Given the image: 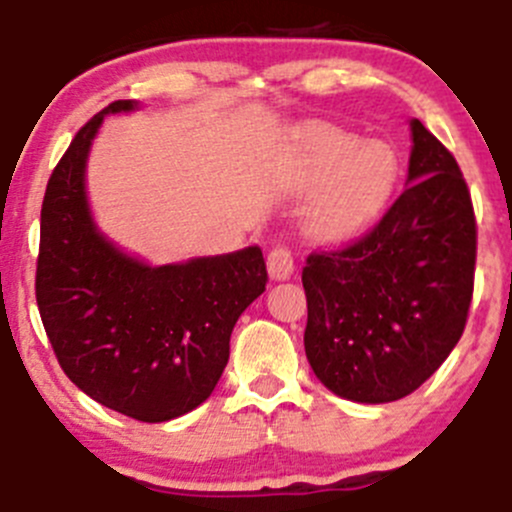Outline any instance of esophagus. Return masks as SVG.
<instances>
[{
    "label": "esophagus",
    "mask_w": 512,
    "mask_h": 512,
    "mask_svg": "<svg viewBox=\"0 0 512 512\" xmlns=\"http://www.w3.org/2000/svg\"><path fill=\"white\" fill-rule=\"evenodd\" d=\"M266 269H269V276L274 281H286L291 274H294V256H291L289 246L284 243H276L274 248L266 256Z\"/></svg>",
    "instance_id": "34e87169"
}]
</instances>
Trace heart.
<instances>
[{"label":"heart","instance_id":"b5f03b06","mask_svg":"<svg viewBox=\"0 0 512 512\" xmlns=\"http://www.w3.org/2000/svg\"><path fill=\"white\" fill-rule=\"evenodd\" d=\"M301 178L309 186L321 183L309 203L306 228L316 238H347L384 211L399 180V158L384 140L321 128L306 138Z\"/></svg>","mask_w":512,"mask_h":512}]
</instances>
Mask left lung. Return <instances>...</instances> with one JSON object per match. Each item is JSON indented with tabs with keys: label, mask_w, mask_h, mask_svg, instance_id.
I'll use <instances>...</instances> for the list:
<instances>
[{
	"label": "left lung",
	"mask_w": 512,
	"mask_h": 512,
	"mask_svg": "<svg viewBox=\"0 0 512 512\" xmlns=\"http://www.w3.org/2000/svg\"><path fill=\"white\" fill-rule=\"evenodd\" d=\"M407 188L382 221L306 259L304 349L326 389L382 405L415 392L465 332L478 226L450 150L412 120Z\"/></svg>",
	"instance_id": "left-lung-1"
}]
</instances>
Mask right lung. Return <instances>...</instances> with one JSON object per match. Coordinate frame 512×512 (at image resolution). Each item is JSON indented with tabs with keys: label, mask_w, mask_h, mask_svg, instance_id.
I'll return each mask as SVG.
<instances>
[{
	"label": "right lung",
	"mask_w": 512,
	"mask_h": 512,
	"mask_svg": "<svg viewBox=\"0 0 512 512\" xmlns=\"http://www.w3.org/2000/svg\"><path fill=\"white\" fill-rule=\"evenodd\" d=\"M115 100L77 130L42 201L37 306L67 377L100 405L165 422L211 397L238 316L266 291L259 246L148 266L97 231L85 193L92 138Z\"/></svg>",
	"instance_id": "add662e5"
}]
</instances>
